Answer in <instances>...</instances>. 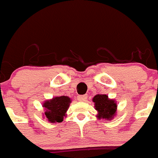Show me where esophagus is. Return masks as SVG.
I'll use <instances>...</instances> for the list:
<instances>
[{
  "label": "esophagus",
  "instance_id": "1",
  "mask_svg": "<svg viewBox=\"0 0 158 158\" xmlns=\"http://www.w3.org/2000/svg\"><path fill=\"white\" fill-rule=\"evenodd\" d=\"M77 100H78V101H86V100H87V97H86V96H77Z\"/></svg>",
  "mask_w": 158,
  "mask_h": 158
}]
</instances>
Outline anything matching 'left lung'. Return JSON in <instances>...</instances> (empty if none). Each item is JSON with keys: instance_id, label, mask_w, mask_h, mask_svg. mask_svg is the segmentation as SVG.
Segmentation results:
<instances>
[{"instance_id": "left-lung-1", "label": "left lung", "mask_w": 158, "mask_h": 158, "mask_svg": "<svg viewBox=\"0 0 158 158\" xmlns=\"http://www.w3.org/2000/svg\"><path fill=\"white\" fill-rule=\"evenodd\" d=\"M96 110L98 111L99 118H106L107 120L114 117L116 112L117 105L115 100H110L107 95H96L93 99Z\"/></svg>"}]
</instances>
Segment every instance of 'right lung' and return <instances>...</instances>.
I'll list each match as a JSON object with an SVG mask.
<instances>
[{"label":"right lung","mask_w":158,"mask_h":158,"mask_svg":"<svg viewBox=\"0 0 158 158\" xmlns=\"http://www.w3.org/2000/svg\"><path fill=\"white\" fill-rule=\"evenodd\" d=\"M70 103V98L65 96H56L52 100L46 101L43 104L46 118L51 123L62 122Z\"/></svg>","instance_id":"obj_1"}]
</instances>
